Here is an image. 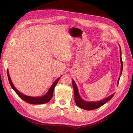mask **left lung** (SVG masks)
I'll use <instances>...</instances> for the list:
<instances>
[{"mask_svg":"<svg viewBox=\"0 0 133 133\" xmlns=\"http://www.w3.org/2000/svg\"><path fill=\"white\" fill-rule=\"evenodd\" d=\"M120 47V62H121V70H120V76L118 80V84H119V79L120 78V76L122 75V71H123V62H122V51H121V48ZM72 83H73V89L74 91V99H75V102L78 107L83 109H85L87 110H93L95 109H97L100 107H102L103 105L104 104H105L107 103L108 101L113 97V96L114 94H112L111 95H110L108 97L102 100H100V101L98 102H87L84 100L79 95L78 89V87L75 82H74V80H72Z\"/></svg>","mask_w":133,"mask_h":133,"instance_id":"obj_1","label":"left lung"}]
</instances>
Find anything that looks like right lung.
Instances as JSON below:
<instances>
[{"instance_id": "obj_1", "label": "right lung", "mask_w": 133, "mask_h": 133, "mask_svg": "<svg viewBox=\"0 0 133 133\" xmlns=\"http://www.w3.org/2000/svg\"><path fill=\"white\" fill-rule=\"evenodd\" d=\"M7 73H8V77L9 83L10 84V86L11 87V88H13V89L15 91V92L18 95V96L21 99H22L23 100H24V101H25L26 102L31 104H45L49 102L50 100V99H51L52 96H53L54 88L55 85H57V84L60 79V78H58L57 80H55V81L53 83V84H52L50 88H49V90L48 91V92L44 95L41 96H30L25 95L24 94H22V92H20L17 88L14 87V84H13V83H12L11 78L10 77L8 70L7 71Z\"/></svg>"}]
</instances>
